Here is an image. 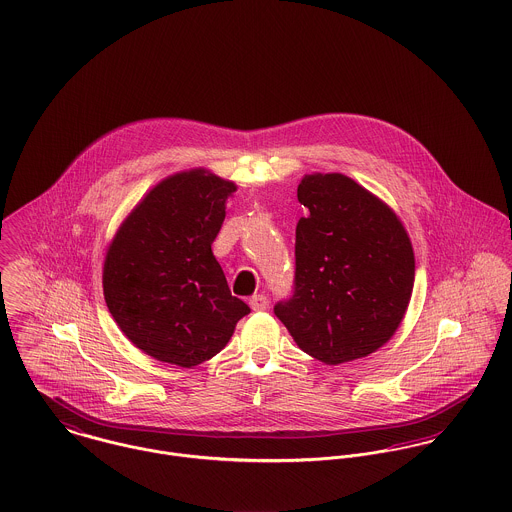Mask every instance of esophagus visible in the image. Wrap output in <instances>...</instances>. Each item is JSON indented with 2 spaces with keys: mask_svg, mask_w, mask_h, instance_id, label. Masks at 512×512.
Returning <instances> with one entry per match:
<instances>
[{
  "mask_svg": "<svg viewBox=\"0 0 512 512\" xmlns=\"http://www.w3.org/2000/svg\"><path fill=\"white\" fill-rule=\"evenodd\" d=\"M250 307H252L254 311H266V309L270 307V299H268L264 293H258V295H254V297L250 299Z\"/></svg>",
  "mask_w": 512,
  "mask_h": 512,
  "instance_id": "1",
  "label": "esophagus"
}]
</instances>
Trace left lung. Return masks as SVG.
Wrapping results in <instances>:
<instances>
[{
	"label": "left lung",
	"instance_id": "8db88e82",
	"mask_svg": "<svg viewBox=\"0 0 512 512\" xmlns=\"http://www.w3.org/2000/svg\"><path fill=\"white\" fill-rule=\"evenodd\" d=\"M297 201L290 297L274 305L299 349L341 365L382 347L398 329L414 288V252L396 215L341 175H305Z\"/></svg>",
	"mask_w": 512,
	"mask_h": 512
}]
</instances>
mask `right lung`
<instances>
[{"label": "right lung", "mask_w": 512, "mask_h": 512, "mask_svg": "<svg viewBox=\"0 0 512 512\" xmlns=\"http://www.w3.org/2000/svg\"><path fill=\"white\" fill-rule=\"evenodd\" d=\"M236 185L203 169L177 173L134 209L104 262V299L124 335L169 365L224 349L250 307L234 297L211 244Z\"/></svg>", "instance_id": "add662e5"}]
</instances>
